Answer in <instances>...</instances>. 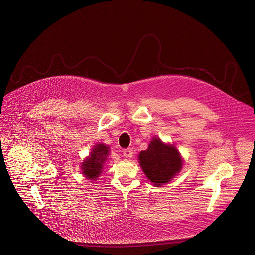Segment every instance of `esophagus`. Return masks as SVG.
Returning <instances> with one entry per match:
<instances>
[{
    "mask_svg": "<svg viewBox=\"0 0 255 255\" xmlns=\"http://www.w3.org/2000/svg\"><path fill=\"white\" fill-rule=\"evenodd\" d=\"M123 156H124L125 158H131V157L133 156V150H132L131 148L125 149V150L123 151Z\"/></svg>",
    "mask_w": 255,
    "mask_h": 255,
    "instance_id": "1",
    "label": "esophagus"
}]
</instances>
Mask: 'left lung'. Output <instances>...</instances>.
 Segmentation results:
<instances>
[{"mask_svg":"<svg viewBox=\"0 0 255 255\" xmlns=\"http://www.w3.org/2000/svg\"><path fill=\"white\" fill-rule=\"evenodd\" d=\"M139 164L153 186L167 184L184 165V159L173 144H167L153 137L146 150L138 155Z\"/></svg>","mask_w":255,"mask_h":255,"instance_id":"1","label":"left lung"}]
</instances>
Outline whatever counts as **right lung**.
<instances>
[{"instance_id": "obj_1", "label": "right lung", "mask_w": 255, "mask_h": 255, "mask_svg": "<svg viewBox=\"0 0 255 255\" xmlns=\"http://www.w3.org/2000/svg\"><path fill=\"white\" fill-rule=\"evenodd\" d=\"M110 148L108 145L99 143L94 145L89 156L82 162L81 169L84 176L89 180H96L103 172L105 163L108 159Z\"/></svg>"}]
</instances>
